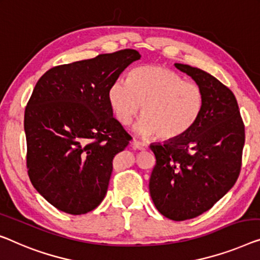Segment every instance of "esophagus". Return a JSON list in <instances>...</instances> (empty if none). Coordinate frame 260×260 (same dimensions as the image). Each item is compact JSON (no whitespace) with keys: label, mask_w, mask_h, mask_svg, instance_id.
Listing matches in <instances>:
<instances>
[{"label":"esophagus","mask_w":260,"mask_h":260,"mask_svg":"<svg viewBox=\"0 0 260 260\" xmlns=\"http://www.w3.org/2000/svg\"><path fill=\"white\" fill-rule=\"evenodd\" d=\"M133 147L138 150H146L147 148H148V145H147L146 142L140 141V140H134L133 141Z\"/></svg>","instance_id":"esophagus-1"}]
</instances>
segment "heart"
<instances>
[{"instance_id": "heart-1", "label": "heart", "mask_w": 260, "mask_h": 260, "mask_svg": "<svg viewBox=\"0 0 260 260\" xmlns=\"http://www.w3.org/2000/svg\"><path fill=\"white\" fill-rule=\"evenodd\" d=\"M108 102L115 118L128 125L140 113L137 129L143 135L174 140L192 128L204 105L199 83L161 65L134 69L129 81L117 79L108 88Z\"/></svg>"}]
</instances>
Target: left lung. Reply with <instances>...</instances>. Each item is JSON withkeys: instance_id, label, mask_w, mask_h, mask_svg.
<instances>
[{"instance_id": "1", "label": "left lung", "mask_w": 260, "mask_h": 260, "mask_svg": "<svg viewBox=\"0 0 260 260\" xmlns=\"http://www.w3.org/2000/svg\"><path fill=\"white\" fill-rule=\"evenodd\" d=\"M175 67L201 85L204 105L184 135L150 145L156 162L149 192L162 215L180 222L208 211L234 187L242 168L245 128L229 87L197 68Z\"/></svg>"}]
</instances>
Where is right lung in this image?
I'll use <instances>...</instances> for the list:
<instances>
[{
  "mask_svg": "<svg viewBox=\"0 0 260 260\" xmlns=\"http://www.w3.org/2000/svg\"><path fill=\"white\" fill-rule=\"evenodd\" d=\"M140 57L133 49L102 53L58 65L37 81L24 112L26 168L58 210L83 215L105 197L113 157L132 140L113 117L108 88Z\"/></svg>",
  "mask_w": 260,
  "mask_h": 260,
  "instance_id": "1",
  "label": "right lung"
}]
</instances>
